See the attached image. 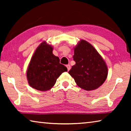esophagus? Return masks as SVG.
I'll use <instances>...</instances> for the list:
<instances>
[{
  "instance_id": "obj_1",
  "label": "esophagus",
  "mask_w": 131,
  "mask_h": 131,
  "mask_svg": "<svg viewBox=\"0 0 131 131\" xmlns=\"http://www.w3.org/2000/svg\"><path fill=\"white\" fill-rule=\"evenodd\" d=\"M66 67H67L68 71L70 70V65H66Z\"/></svg>"
}]
</instances>
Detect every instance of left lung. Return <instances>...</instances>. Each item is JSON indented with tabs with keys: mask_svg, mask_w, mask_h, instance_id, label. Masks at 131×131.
I'll return each instance as SVG.
<instances>
[{
	"mask_svg": "<svg viewBox=\"0 0 131 131\" xmlns=\"http://www.w3.org/2000/svg\"><path fill=\"white\" fill-rule=\"evenodd\" d=\"M73 58L76 64L69 73L79 87L93 90L105 82L107 76V66L91 44L82 40L74 48Z\"/></svg>",
	"mask_w": 131,
	"mask_h": 131,
	"instance_id": "8db88e82",
	"label": "left lung"
}]
</instances>
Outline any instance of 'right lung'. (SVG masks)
I'll list each match as a JSON object with an SVG mask.
<instances>
[{
  "label": "right lung",
  "mask_w": 131,
  "mask_h": 131,
  "mask_svg": "<svg viewBox=\"0 0 131 131\" xmlns=\"http://www.w3.org/2000/svg\"><path fill=\"white\" fill-rule=\"evenodd\" d=\"M58 57L52 54V47L45 41L35 52L29 65L26 76L32 88L45 91L51 89L57 79L67 68L59 63Z\"/></svg>",
  "instance_id": "1"
}]
</instances>
